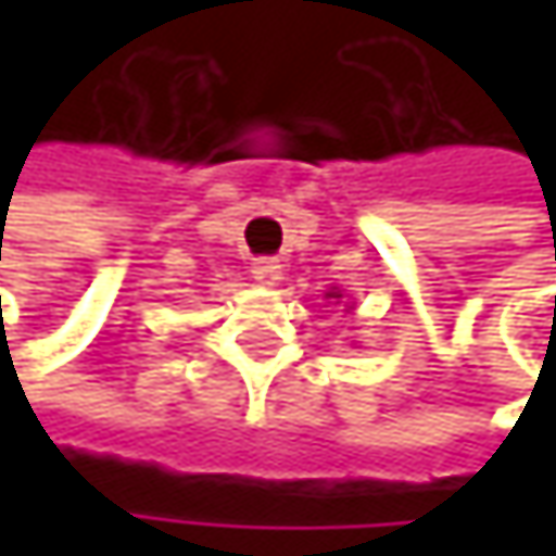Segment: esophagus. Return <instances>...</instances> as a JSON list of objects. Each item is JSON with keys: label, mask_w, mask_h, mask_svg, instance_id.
I'll use <instances>...</instances> for the list:
<instances>
[{"label": "esophagus", "mask_w": 556, "mask_h": 556, "mask_svg": "<svg viewBox=\"0 0 556 556\" xmlns=\"http://www.w3.org/2000/svg\"><path fill=\"white\" fill-rule=\"evenodd\" d=\"M251 277L257 279L261 286H277L279 277H282V264L277 257H257L254 267H251Z\"/></svg>", "instance_id": "1"}]
</instances>
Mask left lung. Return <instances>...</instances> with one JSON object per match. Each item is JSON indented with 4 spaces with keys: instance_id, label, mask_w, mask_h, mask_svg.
Instances as JSON below:
<instances>
[{
    "instance_id": "8db88e82",
    "label": "left lung",
    "mask_w": 556,
    "mask_h": 556,
    "mask_svg": "<svg viewBox=\"0 0 556 556\" xmlns=\"http://www.w3.org/2000/svg\"><path fill=\"white\" fill-rule=\"evenodd\" d=\"M328 299H341V292H338V289H331V292H328Z\"/></svg>"
}]
</instances>
